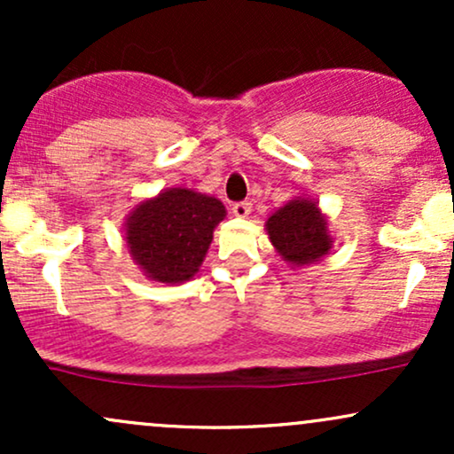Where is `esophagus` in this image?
I'll list each match as a JSON object with an SVG mask.
<instances>
[{"label": "esophagus", "mask_w": 454, "mask_h": 454, "mask_svg": "<svg viewBox=\"0 0 454 454\" xmlns=\"http://www.w3.org/2000/svg\"><path fill=\"white\" fill-rule=\"evenodd\" d=\"M232 213L237 217H247L249 213H252V202L247 200H241V202H234L232 205Z\"/></svg>", "instance_id": "1"}]
</instances>
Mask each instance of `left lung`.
Here are the masks:
<instances>
[{"instance_id": "obj_1", "label": "left lung", "mask_w": 454, "mask_h": 454, "mask_svg": "<svg viewBox=\"0 0 454 454\" xmlns=\"http://www.w3.org/2000/svg\"><path fill=\"white\" fill-rule=\"evenodd\" d=\"M267 231L279 256L290 264L316 262L331 249L326 220L311 200H293L269 217Z\"/></svg>"}]
</instances>
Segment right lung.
Returning <instances> with one entry per match:
<instances>
[{
    "label": "right lung",
    "mask_w": 454,
    "mask_h": 454,
    "mask_svg": "<svg viewBox=\"0 0 454 454\" xmlns=\"http://www.w3.org/2000/svg\"><path fill=\"white\" fill-rule=\"evenodd\" d=\"M226 215L217 198L192 190L161 192L140 202L128 217L129 254L147 278L161 284H179L194 278L213 241V228Z\"/></svg>",
    "instance_id": "1"
}]
</instances>
